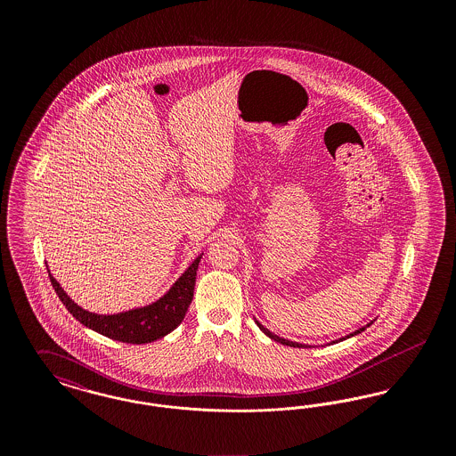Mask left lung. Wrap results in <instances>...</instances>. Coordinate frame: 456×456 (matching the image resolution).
Masks as SVG:
<instances>
[{
	"mask_svg": "<svg viewBox=\"0 0 456 456\" xmlns=\"http://www.w3.org/2000/svg\"><path fill=\"white\" fill-rule=\"evenodd\" d=\"M256 325L260 326L261 331L266 335V337H270L272 340H275V342H279V344H283V346H289V347H297V348H307L311 347V346H304V344H297V342H290V340H285V338H281L279 335H275V333H272L268 328H265V326L261 325L260 322H256ZM366 330V326H362V328H359V330H355L354 333H350L347 337H342V338H338V340H333L331 344H338V342H342V340H347L350 337H354V335H357V333H361V331H364Z\"/></svg>",
	"mask_w": 456,
	"mask_h": 456,
	"instance_id": "1",
	"label": "left lung"
}]
</instances>
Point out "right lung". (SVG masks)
<instances>
[{
  "label": "right lung",
  "instance_id": "right-lung-1",
  "mask_svg": "<svg viewBox=\"0 0 456 456\" xmlns=\"http://www.w3.org/2000/svg\"><path fill=\"white\" fill-rule=\"evenodd\" d=\"M203 253L186 268V272L174 282L173 287L155 303L123 311L118 314H95L80 307L61 289L60 282L49 273L58 297L65 304L66 309L84 326L90 330L123 342V344H151L167 333H171L186 316V311L193 301L196 270Z\"/></svg>",
  "mask_w": 456,
  "mask_h": 456
}]
</instances>
